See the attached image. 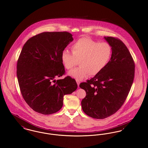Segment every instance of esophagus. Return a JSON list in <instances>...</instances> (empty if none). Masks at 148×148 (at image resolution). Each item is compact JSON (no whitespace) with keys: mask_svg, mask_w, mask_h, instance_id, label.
<instances>
[{"mask_svg":"<svg viewBox=\"0 0 148 148\" xmlns=\"http://www.w3.org/2000/svg\"><path fill=\"white\" fill-rule=\"evenodd\" d=\"M76 82H77V84L78 86H79V84H80V82H79V81H78V80H76Z\"/></svg>","mask_w":148,"mask_h":148,"instance_id":"1","label":"esophagus"}]
</instances>
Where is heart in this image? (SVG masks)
<instances>
[{
	"label": "heart",
	"mask_w": 148,
	"mask_h": 148,
	"mask_svg": "<svg viewBox=\"0 0 148 148\" xmlns=\"http://www.w3.org/2000/svg\"><path fill=\"white\" fill-rule=\"evenodd\" d=\"M72 53L67 49L61 53V60L65 69L71 70L79 61V66L68 72V75L82 80L90 74H99L107 66L111 58L112 48L107 42L99 43L93 39L83 37L71 46Z\"/></svg>",
	"instance_id": "b5f03b06"
}]
</instances>
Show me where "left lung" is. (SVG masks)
<instances>
[{
  "label": "left lung",
  "instance_id": "1",
  "mask_svg": "<svg viewBox=\"0 0 148 148\" xmlns=\"http://www.w3.org/2000/svg\"><path fill=\"white\" fill-rule=\"evenodd\" d=\"M103 38L112 48L109 63L99 74L79 85L86 93L81 101L84 112L97 119L110 116L121 107L135 73L134 60L124 43L114 37Z\"/></svg>",
  "mask_w": 148,
  "mask_h": 148
}]
</instances>
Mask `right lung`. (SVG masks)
<instances>
[{"label": "right lung", "instance_id": "add662e5", "mask_svg": "<svg viewBox=\"0 0 148 148\" xmlns=\"http://www.w3.org/2000/svg\"><path fill=\"white\" fill-rule=\"evenodd\" d=\"M67 32H43L28 39L19 57L16 75L24 99L34 111L43 114L62 108L63 96L77 88L75 79L64 73L63 50L73 41Z\"/></svg>", "mask_w": 148, "mask_h": 148}]
</instances>
